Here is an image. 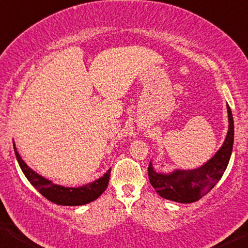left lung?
<instances>
[{
	"instance_id": "8db88e82",
	"label": "left lung",
	"mask_w": 248,
	"mask_h": 248,
	"mask_svg": "<svg viewBox=\"0 0 248 248\" xmlns=\"http://www.w3.org/2000/svg\"><path fill=\"white\" fill-rule=\"evenodd\" d=\"M227 112L230 125L226 139L215 156L202 167L193 170L177 169L170 173H160L155 171L150 161L148 167L150 184L162 198L182 204H189L204 197L218 183L230 162L234 143V120L228 105Z\"/></svg>"
}]
</instances>
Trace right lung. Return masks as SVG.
<instances>
[{"mask_svg": "<svg viewBox=\"0 0 248 248\" xmlns=\"http://www.w3.org/2000/svg\"><path fill=\"white\" fill-rule=\"evenodd\" d=\"M14 153H16V159L18 165L22 169V171L27 177L28 180L38 191L41 193L46 199L54 202L57 205L61 206H81L86 205L89 202H93L100 196L103 191L107 189L110 179L109 169L101 178H99L93 183L83 185L81 187H63L60 185H55L51 180L46 179L44 177L40 176L32 170L25 162L22 160V158L16 151V145H14Z\"/></svg>", "mask_w": 248, "mask_h": 248, "instance_id": "1", "label": "right lung"}]
</instances>
